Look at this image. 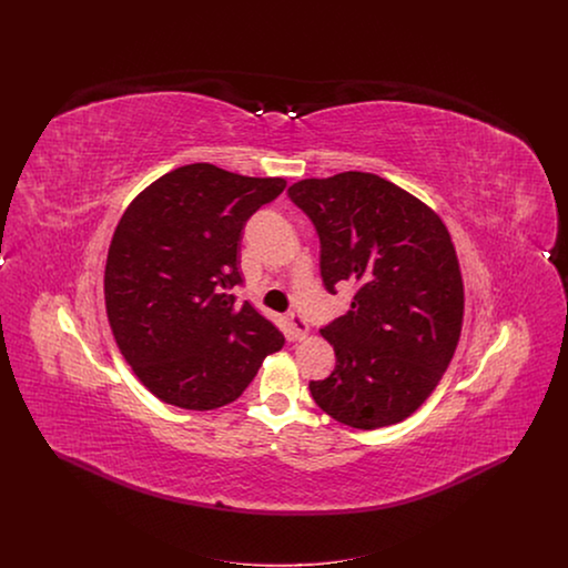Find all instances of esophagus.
I'll return each instance as SVG.
<instances>
[{"label":"esophagus","instance_id":"obj_1","mask_svg":"<svg viewBox=\"0 0 568 568\" xmlns=\"http://www.w3.org/2000/svg\"><path fill=\"white\" fill-rule=\"evenodd\" d=\"M290 325H292L294 336H296L297 341L306 338V336H308V332H311V327L306 324V320H304L302 315H297V313H290Z\"/></svg>","mask_w":568,"mask_h":568}]
</instances>
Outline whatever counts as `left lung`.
<instances>
[{
  "label": "left lung",
  "mask_w": 568,
  "mask_h": 568,
  "mask_svg": "<svg viewBox=\"0 0 568 568\" xmlns=\"http://www.w3.org/2000/svg\"><path fill=\"white\" fill-rule=\"evenodd\" d=\"M290 197L317 227L327 292L357 285L352 311L322 329L336 366L308 383L311 396L352 428L398 424L430 398L458 347L464 281L449 230L371 172L304 179Z\"/></svg>",
  "instance_id": "obj_1"
}]
</instances>
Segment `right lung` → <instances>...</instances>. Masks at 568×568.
Masks as SVG:
<instances>
[{
    "label": "right lung",
    "instance_id": "1",
    "mask_svg": "<svg viewBox=\"0 0 568 568\" xmlns=\"http://www.w3.org/2000/svg\"><path fill=\"white\" fill-rule=\"evenodd\" d=\"M287 181L213 163L181 165L140 191L112 234L104 300L116 347L163 403H234L285 338L230 290L243 283L244 223Z\"/></svg>",
    "mask_w": 568,
    "mask_h": 568
}]
</instances>
